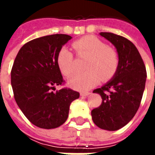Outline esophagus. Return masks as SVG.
Instances as JSON below:
<instances>
[{"instance_id":"esophagus-1","label":"esophagus","mask_w":155,"mask_h":155,"mask_svg":"<svg viewBox=\"0 0 155 155\" xmlns=\"http://www.w3.org/2000/svg\"><path fill=\"white\" fill-rule=\"evenodd\" d=\"M91 94L90 92H88V91H83V92H81V96H87L89 94Z\"/></svg>"}]
</instances>
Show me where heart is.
Segmentation results:
<instances>
[{
	"label": "heart",
	"instance_id": "heart-1",
	"mask_svg": "<svg viewBox=\"0 0 155 155\" xmlns=\"http://www.w3.org/2000/svg\"><path fill=\"white\" fill-rule=\"evenodd\" d=\"M71 46L78 57H85L83 68L85 71L73 74L68 81L71 87L87 91L97 84L100 79L107 81L114 77L120 65L118 51L94 35H86L74 41ZM56 63L65 76L74 71V55L66 48L58 52Z\"/></svg>",
	"mask_w": 155,
	"mask_h": 155
}]
</instances>
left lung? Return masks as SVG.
Here are the masks:
<instances>
[{"mask_svg":"<svg viewBox=\"0 0 155 155\" xmlns=\"http://www.w3.org/2000/svg\"><path fill=\"white\" fill-rule=\"evenodd\" d=\"M120 55V65L110 81L96 89L102 98L99 107L91 111L92 120L102 130L114 131L126 125L140 107L145 87L146 68L135 45L121 35L101 32Z\"/></svg>","mask_w":155,"mask_h":155,"instance_id":"left-lung-1","label":"left lung"}]
</instances>
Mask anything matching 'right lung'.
I'll list each match as a JSON object with an SVG mask.
<instances>
[{
  "instance_id": "right-lung-1",
  "label": "right lung",
  "mask_w": 155,
  "mask_h": 155,
  "mask_svg": "<svg viewBox=\"0 0 155 155\" xmlns=\"http://www.w3.org/2000/svg\"><path fill=\"white\" fill-rule=\"evenodd\" d=\"M71 35L54 34L25 43L11 72L15 102L30 122L41 129H54L66 121L71 102L80 93L70 88L53 92L64 81L56 63L58 52Z\"/></svg>"
}]
</instances>
